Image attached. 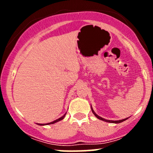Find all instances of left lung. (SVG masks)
<instances>
[{
  "instance_id": "1",
  "label": "left lung",
  "mask_w": 153,
  "mask_h": 153,
  "mask_svg": "<svg viewBox=\"0 0 153 153\" xmlns=\"http://www.w3.org/2000/svg\"><path fill=\"white\" fill-rule=\"evenodd\" d=\"M91 111H92L93 114H94L95 115V117H96V118H98V119H100V120L104 121V122H109V123H114V124H119V123H121V122H124V121L127 120V119H129V117H127V118H126V119H121V120H117V121L108 120V119H103V118H102V117H100V116H99V115H98V114H96V112L94 111V109H93L92 106H91Z\"/></svg>"
}]
</instances>
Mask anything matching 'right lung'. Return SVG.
Returning a JSON list of instances; mask_svg holds the SVG:
<instances>
[{"label": "right lung", "instance_id": "obj_1", "mask_svg": "<svg viewBox=\"0 0 153 153\" xmlns=\"http://www.w3.org/2000/svg\"><path fill=\"white\" fill-rule=\"evenodd\" d=\"M66 114H67V113L63 115L62 117H61L60 118H59V119H56V120H54V121H53V122H52L47 123V124H39V123H36V124H38V125H40V126H45V125H49V124H54V123H56V122H59V121L62 120V119L65 118V117Z\"/></svg>", "mask_w": 153, "mask_h": 153}]
</instances>
